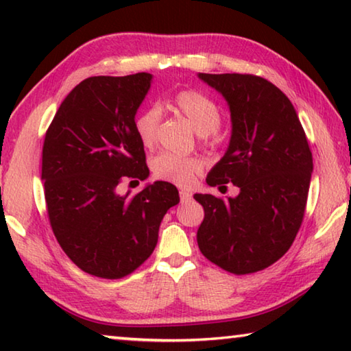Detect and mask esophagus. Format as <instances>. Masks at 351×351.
Returning <instances> with one entry per match:
<instances>
[{"label": "esophagus", "instance_id": "obj_1", "mask_svg": "<svg viewBox=\"0 0 351 351\" xmlns=\"http://www.w3.org/2000/svg\"><path fill=\"white\" fill-rule=\"evenodd\" d=\"M180 197L182 203H186V201H190V198H192V193L187 192V190H180Z\"/></svg>", "mask_w": 351, "mask_h": 351}]
</instances>
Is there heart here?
<instances>
[{
	"label": "heart",
	"mask_w": 351,
	"mask_h": 351,
	"mask_svg": "<svg viewBox=\"0 0 351 351\" xmlns=\"http://www.w3.org/2000/svg\"><path fill=\"white\" fill-rule=\"evenodd\" d=\"M170 105L192 123L207 145L217 147L221 144L223 134L218 128L221 121V108L210 96L198 90H182L175 94ZM159 123L161 110L158 106H148L134 117V133L145 148H152L156 144ZM203 161L197 156H178L173 153H161L152 161L154 178L181 187L190 186L203 171Z\"/></svg>",
	"instance_id": "heart-1"
}]
</instances>
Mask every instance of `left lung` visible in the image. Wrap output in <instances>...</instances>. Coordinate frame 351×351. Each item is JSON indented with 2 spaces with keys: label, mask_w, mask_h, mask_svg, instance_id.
Segmentation results:
<instances>
[{
  "label": "left lung",
  "mask_w": 351,
  "mask_h": 351,
  "mask_svg": "<svg viewBox=\"0 0 351 351\" xmlns=\"http://www.w3.org/2000/svg\"><path fill=\"white\" fill-rule=\"evenodd\" d=\"M198 77L228 100L232 136L228 152L207 175L212 187L232 182L239 197L197 193L204 219L201 254L237 276L268 268L293 245L304 221L313 154L289 99L263 77Z\"/></svg>",
  "instance_id": "8db88e82"
}]
</instances>
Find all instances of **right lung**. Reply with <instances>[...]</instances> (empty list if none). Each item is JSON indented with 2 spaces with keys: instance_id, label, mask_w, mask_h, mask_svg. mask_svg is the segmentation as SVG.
I'll list each match as a JSON object with an SVG mask.
<instances>
[{
  "instance_id": "1",
  "label": "right lung",
  "mask_w": 351,
  "mask_h": 351,
  "mask_svg": "<svg viewBox=\"0 0 351 351\" xmlns=\"http://www.w3.org/2000/svg\"><path fill=\"white\" fill-rule=\"evenodd\" d=\"M150 83L148 73L88 77L58 106L45 136L41 180L52 232L82 271L100 278L138 269L156 247L164 215L180 203L165 181L119 193L125 180L150 173L134 133Z\"/></svg>"
}]
</instances>
